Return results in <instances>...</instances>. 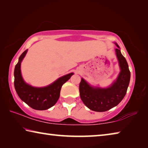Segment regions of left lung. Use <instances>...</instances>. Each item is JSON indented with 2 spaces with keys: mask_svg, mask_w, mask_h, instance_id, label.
I'll list each match as a JSON object with an SVG mask.
<instances>
[{
  "mask_svg": "<svg viewBox=\"0 0 148 148\" xmlns=\"http://www.w3.org/2000/svg\"><path fill=\"white\" fill-rule=\"evenodd\" d=\"M116 49L121 72L116 82L107 89L93 88L82 78L79 89V95L84 104L95 112H105L117 106L126 95L128 88L131 72L127 62L121 54L119 47Z\"/></svg>",
  "mask_w": 148,
  "mask_h": 148,
  "instance_id": "1",
  "label": "left lung"
}]
</instances>
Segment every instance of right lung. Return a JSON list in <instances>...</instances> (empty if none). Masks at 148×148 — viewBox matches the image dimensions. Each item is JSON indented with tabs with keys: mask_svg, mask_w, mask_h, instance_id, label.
<instances>
[{
	"mask_svg": "<svg viewBox=\"0 0 148 148\" xmlns=\"http://www.w3.org/2000/svg\"><path fill=\"white\" fill-rule=\"evenodd\" d=\"M27 52L26 49L19 58L14 69V87L17 95L22 101L32 108L45 110L56 104L60 96L62 85L68 81L73 73L60 77L50 86L42 88H36L27 84L21 74V62Z\"/></svg>",
	"mask_w": 148,
	"mask_h": 148,
	"instance_id": "obj_1",
	"label": "right lung"
}]
</instances>
